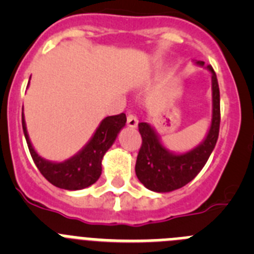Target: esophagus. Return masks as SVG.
Here are the masks:
<instances>
[{
    "instance_id": "obj_1",
    "label": "esophagus",
    "mask_w": 254,
    "mask_h": 254,
    "mask_svg": "<svg viewBox=\"0 0 254 254\" xmlns=\"http://www.w3.org/2000/svg\"><path fill=\"white\" fill-rule=\"evenodd\" d=\"M137 125H138L137 117L133 116V114H129V116L127 117V126H128L129 128H136Z\"/></svg>"
}]
</instances>
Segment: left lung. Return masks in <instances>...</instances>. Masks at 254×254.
I'll list each match as a JSON object with an SVG mask.
<instances>
[{"label":"left lung","mask_w":254,"mask_h":254,"mask_svg":"<svg viewBox=\"0 0 254 254\" xmlns=\"http://www.w3.org/2000/svg\"><path fill=\"white\" fill-rule=\"evenodd\" d=\"M194 64L206 68L211 75L212 113L203 140L188 151H172L161 142L154 126L147 122L138 123L142 146L138 151L134 170L138 181L152 192L167 193L190 183L205 167L219 137L220 91L216 75L212 67L205 66L202 61H194Z\"/></svg>","instance_id":"left-lung-1"}]
</instances>
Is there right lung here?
Returning a JSON list of instances; mask_svg holds the SVG:
<instances>
[{"mask_svg": "<svg viewBox=\"0 0 254 254\" xmlns=\"http://www.w3.org/2000/svg\"><path fill=\"white\" fill-rule=\"evenodd\" d=\"M126 122L127 118L125 113L105 117L81 150H78L75 155L64 161H52L42 158L35 151L29 138L22 108V129L35 165L52 185L67 190H84L99 179L102 174V160L105 152L111 149L121 129L126 126Z\"/></svg>", "mask_w": 254, "mask_h": 254, "instance_id": "right-lung-1", "label": "right lung"}]
</instances>
